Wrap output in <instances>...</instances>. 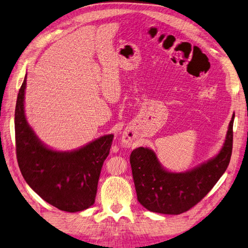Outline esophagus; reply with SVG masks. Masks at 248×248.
Wrapping results in <instances>:
<instances>
[{
    "mask_svg": "<svg viewBox=\"0 0 248 248\" xmlns=\"http://www.w3.org/2000/svg\"><path fill=\"white\" fill-rule=\"evenodd\" d=\"M133 141H134V135L132 134V133H130V134H124V136H123V144L124 145V146H127L129 147L132 143H133Z\"/></svg>",
    "mask_w": 248,
    "mask_h": 248,
    "instance_id": "1",
    "label": "esophagus"
}]
</instances>
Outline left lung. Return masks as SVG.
Returning <instances> with one entry per match:
<instances>
[{
	"label": "left lung",
	"mask_w": 248,
	"mask_h": 248,
	"mask_svg": "<svg viewBox=\"0 0 248 248\" xmlns=\"http://www.w3.org/2000/svg\"><path fill=\"white\" fill-rule=\"evenodd\" d=\"M234 117L235 114L218 155L189 171L169 172L158 162L154 150L146 147L134 149L130 163L139 203L153 212L180 214L201 201L229 166L233 149Z\"/></svg>",
	"instance_id": "left-lung-1"
}]
</instances>
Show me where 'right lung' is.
Instances as JSON below:
<instances>
[{
	"label": "right lung",
	"instance_id": "1",
	"mask_svg": "<svg viewBox=\"0 0 248 248\" xmlns=\"http://www.w3.org/2000/svg\"><path fill=\"white\" fill-rule=\"evenodd\" d=\"M27 75L15 107V142L20 172L31 188L44 201L67 212L90 208L94 203L102 166L109 155L113 135L109 134L73 151L45 146L25 115Z\"/></svg>",
	"mask_w": 248,
	"mask_h": 248
}]
</instances>
